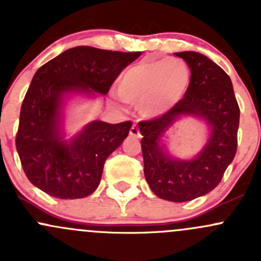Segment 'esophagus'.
<instances>
[{"label":"esophagus","instance_id":"esophagus-1","mask_svg":"<svg viewBox=\"0 0 261 261\" xmlns=\"http://www.w3.org/2000/svg\"><path fill=\"white\" fill-rule=\"evenodd\" d=\"M130 135L133 136V138H140V130H139L138 126L133 125V127L130 128Z\"/></svg>","mask_w":261,"mask_h":261}]
</instances>
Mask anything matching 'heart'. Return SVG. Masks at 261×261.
<instances>
[{"mask_svg": "<svg viewBox=\"0 0 261 261\" xmlns=\"http://www.w3.org/2000/svg\"><path fill=\"white\" fill-rule=\"evenodd\" d=\"M191 82V72L183 60L140 62L126 69L117 84L118 96L130 105H141L147 117H156L183 98Z\"/></svg>", "mask_w": 261, "mask_h": 261, "instance_id": "heart-1", "label": "heart"}]
</instances>
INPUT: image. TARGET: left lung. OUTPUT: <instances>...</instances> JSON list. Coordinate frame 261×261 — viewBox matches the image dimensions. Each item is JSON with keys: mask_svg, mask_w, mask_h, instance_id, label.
I'll use <instances>...</instances> for the list:
<instances>
[{"mask_svg": "<svg viewBox=\"0 0 261 261\" xmlns=\"http://www.w3.org/2000/svg\"><path fill=\"white\" fill-rule=\"evenodd\" d=\"M191 68V82L183 98L156 118L139 122L143 135L144 174L159 198L187 202L218 186L238 150L240 109L225 70L203 54L175 53ZM183 114L202 118L210 127L204 149L191 161L170 157L161 138Z\"/></svg>", "mask_w": 261, "mask_h": 261, "instance_id": "left-lung-1", "label": "left lung"}]
</instances>
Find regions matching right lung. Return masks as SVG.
I'll return each instance as SVG.
<instances>
[{
  "label": "right lung",
  "mask_w": 261,
  "mask_h": 261,
  "mask_svg": "<svg viewBox=\"0 0 261 261\" xmlns=\"http://www.w3.org/2000/svg\"><path fill=\"white\" fill-rule=\"evenodd\" d=\"M141 51L75 46L36 70L20 111L16 149L28 179L49 196L83 198L101 181L103 164L128 135L131 121H93L64 140L62 107L72 93L107 94Z\"/></svg>",
  "instance_id": "obj_1"
}]
</instances>
